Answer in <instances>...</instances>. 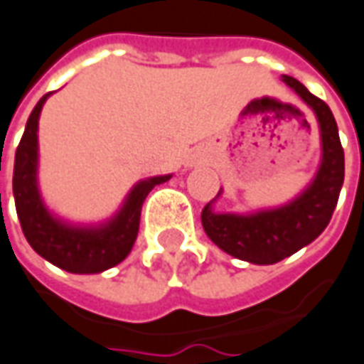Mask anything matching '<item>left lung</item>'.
<instances>
[{
  "mask_svg": "<svg viewBox=\"0 0 364 364\" xmlns=\"http://www.w3.org/2000/svg\"><path fill=\"white\" fill-rule=\"evenodd\" d=\"M282 82L313 109L318 122L321 164L311 184L282 206L248 214L216 210L220 190L202 210V226L212 242L226 255L252 264L280 262L318 238L331 222L345 180V152L331 108L299 80L282 75Z\"/></svg>",
  "mask_w": 364,
  "mask_h": 364,
  "instance_id": "obj_1",
  "label": "left lung"
}]
</instances>
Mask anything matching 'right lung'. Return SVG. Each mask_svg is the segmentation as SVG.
Instances as JSON below:
<instances>
[{
	"label": "right lung",
	"instance_id": "obj_1",
	"mask_svg": "<svg viewBox=\"0 0 364 364\" xmlns=\"http://www.w3.org/2000/svg\"><path fill=\"white\" fill-rule=\"evenodd\" d=\"M46 94L29 114L26 132L16 150L14 198L21 230L29 246L48 262L74 274H97L119 264L130 255L140 228L142 204L150 190L168 182L172 174L140 180L128 192L118 212L97 224H74L60 218L46 206L38 184V126Z\"/></svg>",
	"mask_w": 364,
	"mask_h": 364
}]
</instances>
